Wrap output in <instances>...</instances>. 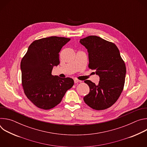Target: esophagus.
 I'll return each mask as SVG.
<instances>
[{"label": "esophagus", "mask_w": 147, "mask_h": 147, "mask_svg": "<svg viewBox=\"0 0 147 147\" xmlns=\"http://www.w3.org/2000/svg\"><path fill=\"white\" fill-rule=\"evenodd\" d=\"M74 81V83H75V84H77V83H78V82H81V81H80V80H77V79H75Z\"/></svg>", "instance_id": "esophagus-1"}]
</instances>
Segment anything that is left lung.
Returning a JSON list of instances; mask_svg holds the SVG:
<instances>
[{
  "mask_svg": "<svg viewBox=\"0 0 147 147\" xmlns=\"http://www.w3.org/2000/svg\"><path fill=\"white\" fill-rule=\"evenodd\" d=\"M80 42L88 51V67L99 77L98 85L86 80L90 92L84 97L85 103L93 109L109 108L117 101L124 86L126 68L116 45L99 36L90 35Z\"/></svg>",
  "mask_w": 147,
  "mask_h": 147,
  "instance_id": "1",
  "label": "left lung"
}]
</instances>
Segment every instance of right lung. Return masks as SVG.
I'll return each instance as SVG.
<instances>
[{
	"label": "right lung",
	"instance_id": "1",
	"mask_svg": "<svg viewBox=\"0 0 147 147\" xmlns=\"http://www.w3.org/2000/svg\"><path fill=\"white\" fill-rule=\"evenodd\" d=\"M70 38L50 36L34 40L21 61L22 86L27 98L36 107L49 110L61 101L74 85L69 77L52 76L59 64V52Z\"/></svg>",
	"mask_w": 147,
	"mask_h": 147
}]
</instances>
